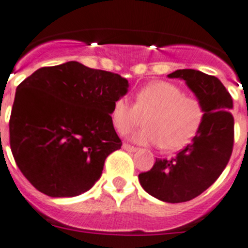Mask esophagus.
<instances>
[{"mask_svg": "<svg viewBox=\"0 0 248 248\" xmlns=\"http://www.w3.org/2000/svg\"><path fill=\"white\" fill-rule=\"evenodd\" d=\"M123 149L126 150V152H132V153H134V152H137V150H138V148H135V147H133V145L124 143V144H123Z\"/></svg>", "mask_w": 248, "mask_h": 248, "instance_id": "1", "label": "esophagus"}]
</instances>
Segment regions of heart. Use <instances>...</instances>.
<instances>
[{
	"mask_svg": "<svg viewBox=\"0 0 248 248\" xmlns=\"http://www.w3.org/2000/svg\"><path fill=\"white\" fill-rule=\"evenodd\" d=\"M110 115L114 128L122 135L138 128L144 118L147 126L133 135L135 141L179 150L189 144L200 130L204 108L198 96L185 94L181 86L152 81L137 93L134 105L124 98L116 99Z\"/></svg>",
	"mask_w": 248,
	"mask_h": 248,
	"instance_id": "b5f03b06",
	"label": "heart"
}]
</instances>
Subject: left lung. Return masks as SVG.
Listing matches in <instances>:
<instances>
[{"label": "left lung", "mask_w": 248, "mask_h": 248, "mask_svg": "<svg viewBox=\"0 0 248 248\" xmlns=\"http://www.w3.org/2000/svg\"><path fill=\"white\" fill-rule=\"evenodd\" d=\"M168 78L186 80L204 108L202 125L192 143L172 159H155L153 168L139 174L141 187L163 202L193 200L217 181L227 166L234 140L233 101L216 76L183 69Z\"/></svg>", "instance_id": "8db88e82"}]
</instances>
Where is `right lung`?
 Segmentation results:
<instances>
[{
    "mask_svg": "<svg viewBox=\"0 0 248 248\" xmlns=\"http://www.w3.org/2000/svg\"><path fill=\"white\" fill-rule=\"evenodd\" d=\"M128 86L125 78L78 61L41 67L21 82L10 116V145L36 189L75 197L94 186L107 156L122 147L110 114Z\"/></svg>",
    "mask_w": 248,
    "mask_h": 248,
    "instance_id": "1",
    "label": "right lung"
}]
</instances>
